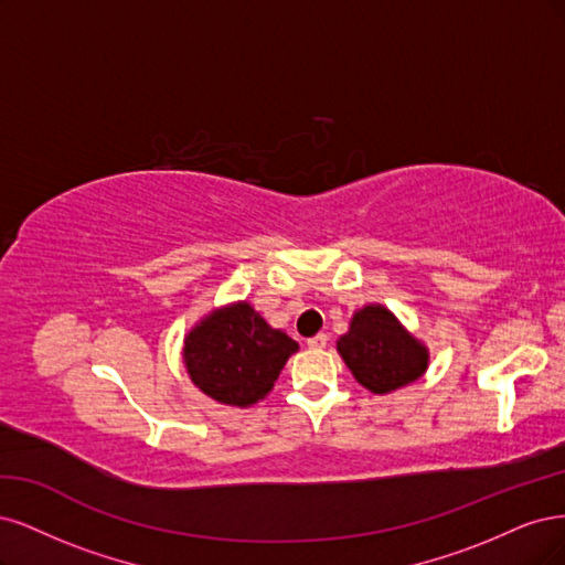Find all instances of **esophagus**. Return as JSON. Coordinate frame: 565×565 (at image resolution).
Segmentation results:
<instances>
[{"label":"esophagus","instance_id":"obj_1","mask_svg":"<svg viewBox=\"0 0 565 565\" xmlns=\"http://www.w3.org/2000/svg\"><path fill=\"white\" fill-rule=\"evenodd\" d=\"M326 342H329V335H326V333H317L315 338L307 340V348H309V350H321V348H326Z\"/></svg>","mask_w":565,"mask_h":565}]
</instances>
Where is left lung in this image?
<instances>
[{"mask_svg": "<svg viewBox=\"0 0 565 565\" xmlns=\"http://www.w3.org/2000/svg\"><path fill=\"white\" fill-rule=\"evenodd\" d=\"M338 352L359 385L373 394L406 387L429 366L425 344L413 338L382 305H366L352 317L350 331L340 335Z\"/></svg>", "mask_w": 565, "mask_h": 565, "instance_id": "8db88e82", "label": "left lung"}]
</instances>
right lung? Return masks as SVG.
<instances>
[{
    "label": "right lung",
    "mask_w": 565,
    "mask_h": 565,
    "mask_svg": "<svg viewBox=\"0 0 565 565\" xmlns=\"http://www.w3.org/2000/svg\"><path fill=\"white\" fill-rule=\"evenodd\" d=\"M298 342L271 326L248 302L213 309L185 335L183 361L206 396L248 408L275 387Z\"/></svg>",
    "instance_id": "obj_1"
}]
</instances>
